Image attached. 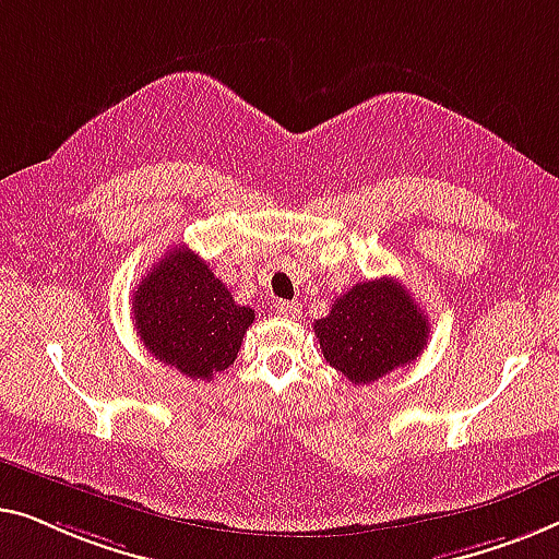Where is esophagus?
<instances>
[{"mask_svg":"<svg viewBox=\"0 0 559 559\" xmlns=\"http://www.w3.org/2000/svg\"><path fill=\"white\" fill-rule=\"evenodd\" d=\"M298 311H301V304L298 301H276V313L288 319H296Z\"/></svg>","mask_w":559,"mask_h":559,"instance_id":"esophagus-1","label":"esophagus"}]
</instances>
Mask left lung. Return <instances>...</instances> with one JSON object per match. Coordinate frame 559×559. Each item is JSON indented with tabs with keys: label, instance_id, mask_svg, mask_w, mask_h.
<instances>
[{
	"label": "left lung",
	"instance_id": "8db88e82",
	"mask_svg": "<svg viewBox=\"0 0 559 559\" xmlns=\"http://www.w3.org/2000/svg\"><path fill=\"white\" fill-rule=\"evenodd\" d=\"M313 332L336 372L352 384H369L418 359L430 324L405 286L374 278L336 298L326 319L313 321Z\"/></svg>",
	"mask_w": 559,
	"mask_h": 559
}]
</instances>
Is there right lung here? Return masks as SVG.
<instances>
[{
    "mask_svg": "<svg viewBox=\"0 0 559 559\" xmlns=\"http://www.w3.org/2000/svg\"><path fill=\"white\" fill-rule=\"evenodd\" d=\"M133 326L148 355L190 380H212L235 361L255 311L190 248H171L133 290Z\"/></svg>",
    "mask_w": 559,
    "mask_h": 559,
    "instance_id": "add662e5",
    "label": "right lung"
}]
</instances>
